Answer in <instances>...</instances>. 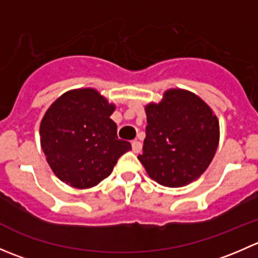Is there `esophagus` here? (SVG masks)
I'll return each instance as SVG.
<instances>
[{
    "label": "esophagus",
    "mask_w": 258,
    "mask_h": 258,
    "mask_svg": "<svg viewBox=\"0 0 258 258\" xmlns=\"http://www.w3.org/2000/svg\"><path fill=\"white\" fill-rule=\"evenodd\" d=\"M132 150L135 153H140L142 150V144L140 141H134L132 142Z\"/></svg>",
    "instance_id": "obj_1"
}]
</instances>
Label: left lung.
<instances>
[{
	"label": "left lung",
	"instance_id": "left-lung-1",
	"mask_svg": "<svg viewBox=\"0 0 258 258\" xmlns=\"http://www.w3.org/2000/svg\"><path fill=\"white\" fill-rule=\"evenodd\" d=\"M147 126L139 160L148 176L167 187L197 179L210 166L220 140L212 110L194 93L168 90L158 105L146 107Z\"/></svg>",
	"mask_w": 258,
	"mask_h": 258
}]
</instances>
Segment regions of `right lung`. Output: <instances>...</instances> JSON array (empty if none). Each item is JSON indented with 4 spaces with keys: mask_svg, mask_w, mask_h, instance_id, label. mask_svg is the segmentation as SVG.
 <instances>
[{
    "mask_svg": "<svg viewBox=\"0 0 258 258\" xmlns=\"http://www.w3.org/2000/svg\"><path fill=\"white\" fill-rule=\"evenodd\" d=\"M113 111L93 88L70 91L52 103L41 122V146L61 181L76 188L96 186L131 150L117 137Z\"/></svg>",
    "mask_w": 258,
    "mask_h": 258,
    "instance_id": "add662e5",
    "label": "right lung"
}]
</instances>
